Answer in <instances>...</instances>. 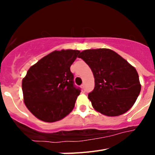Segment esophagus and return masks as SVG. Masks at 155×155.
<instances>
[{"instance_id": "obj_1", "label": "esophagus", "mask_w": 155, "mask_h": 155, "mask_svg": "<svg viewBox=\"0 0 155 155\" xmlns=\"http://www.w3.org/2000/svg\"><path fill=\"white\" fill-rule=\"evenodd\" d=\"M81 87L82 88V90H84V84H81Z\"/></svg>"}]
</instances>
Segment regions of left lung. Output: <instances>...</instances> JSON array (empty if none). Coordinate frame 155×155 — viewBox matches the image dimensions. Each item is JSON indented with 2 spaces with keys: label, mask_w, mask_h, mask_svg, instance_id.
Wrapping results in <instances>:
<instances>
[{
  "label": "left lung",
  "mask_w": 155,
  "mask_h": 155,
  "mask_svg": "<svg viewBox=\"0 0 155 155\" xmlns=\"http://www.w3.org/2000/svg\"><path fill=\"white\" fill-rule=\"evenodd\" d=\"M79 58L94 75V87L88 98L95 110L117 116L132 107L141 89L137 71L132 65L109 49L84 50Z\"/></svg>",
  "instance_id": "1"
}]
</instances>
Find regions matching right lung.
<instances>
[{"label":"right lung","instance_id":"1","mask_svg":"<svg viewBox=\"0 0 155 155\" xmlns=\"http://www.w3.org/2000/svg\"><path fill=\"white\" fill-rule=\"evenodd\" d=\"M79 53V50H56L27 71L22 80L24 102L36 118L53 123L73 110L81 89L74 85L70 68Z\"/></svg>","mask_w":155,"mask_h":155}]
</instances>
